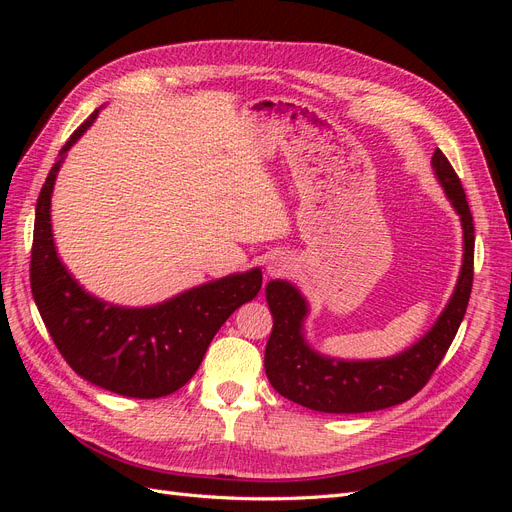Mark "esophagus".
<instances>
[{"label":"esophagus","instance_id":"obj_1","mask_svg":"<svg viewBox=\"0 0 512 512\" xmlns=\"http://www.w3.org/2000/svg\"><path fill=\"white\" fill-rule=\"evenodd\" d=\"M290 271V258L286 256H273L269 262H267V275L269 277H280L284 273Z\"/></svg>","mask_w":512,"mask_h":512}]
</instances>
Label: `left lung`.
<instances>
[{
  "mask_svg": "<svg viewBox=\"0 0 512 512\" xmlns=\"http://www.w3.org/2000/svg\"><path fill=\"white\" fill-rule=\"evenodd\" d=\"M431 166L463 228V262L451 299L436 324L404 352L389 359L344 361L324 356L307 344L305 297L294 284L271 280L265 294L273 331L265 350V371L273 389L294 404L331 414L374 412L404 404L423 389L453 344L472 292L474 224L463 185L440 149L433 151Z\"/></svg>",
  "mask_w": 512,
  "mask_h": 512,
  "instance_id": "1",
  "label": "left lung"
}]
</instances>
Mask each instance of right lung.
I'll list each match as a JSON object with an SVG mask.
<instances>
[{
  "label": "right lung",
  "mask_w": 512,
  "mask_h": 512,
  "mask_svg": "<svg viewBox=\"0 0 512 512\" xmlns=\"http://www.w3.org/2000/svg\"><path fill=\"white\" fill-rule=\"evenodd\" d=\"M98 113L61 147L40 190L29 269L32 292L44 327L76 374L117 395L156 399L175 393L196 374L228 316L258 294L262 271L232 273L149 307L106 303L76 282L57 256L51 196L66 153Z\"/></svg>",
  "instance_id": "obj_1"
}]
</instances>
